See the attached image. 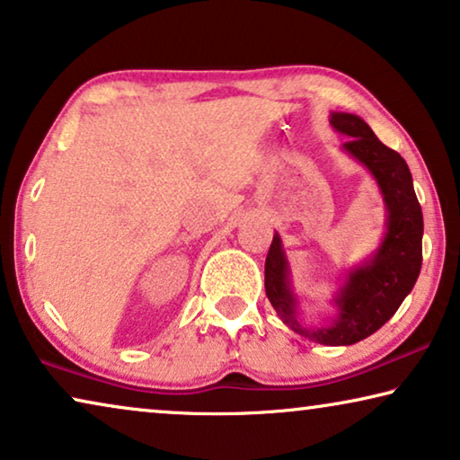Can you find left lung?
Instances as JSON below:
<instances>
[{
    "label": "left lung",
    "instance_id": "1",
    "mask_svg": "<svg viewBox=\"0 0 460 460\" xmlns=\"http://www.w3.org/2000/svg\"><path fill=\"white\" fill-rule=\"evenodd\" d=\"M337 132L349 136L342 150L358 159L382 191L386 204V235L369 260L347 274L345 285L334 297L339 316L332 324L304 328L297 320V297L293 296L279 233H274L264 264L266 296L280 320L301 337L320 345H353L367 339L394 316L402 299L413 289L421 270L423 215L413 190V177L402 156L378 140L372 128L353 113L331 115Z\"/></svg>",
    "mask_w": 460,
    "mask_h": 460
}]
</instances>
